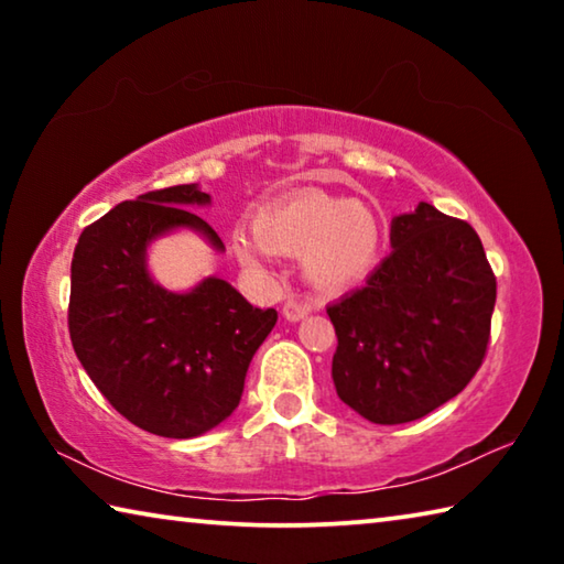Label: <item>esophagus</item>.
Listing matches in <instances>:
<instances>
[{"label":"esophagus","mask_w":564,"mask_h":564,"mask_svg":"<svg viewBox=\"0 0 564 564\" xmlns=\"http://www.w3.org/2000/svg\"><path fill=\"white\" fill-rule=\"evenodd\" d=\"M311 311H313V305L305 303V301H299V299H289L283 303V316H285V321H291V323L303 321Z\"/></svg>","instance_id":"1"}]
</instances>
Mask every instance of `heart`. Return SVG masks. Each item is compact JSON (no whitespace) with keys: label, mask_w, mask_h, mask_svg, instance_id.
Returning a JSON list of instances; mask_svg holds the SVG:
<instances>
[{"label":"heart","mask_w":564,"mask_h":564,"mask_svg":"<svg viewBox=\"0 0 564 564\" xmlns=\"http://www.w3.org/2000/svg\"><path fill=\"white\" fill-rule=\"evenodd\" d=\"M231 243L256 275L271 273L273 253L301 256L311 285L340 293L376 269L383 228L370 206L305 188L263 206L256 226H236Z\"/></svg>","instance_id":"obj_1"}]
</instances>
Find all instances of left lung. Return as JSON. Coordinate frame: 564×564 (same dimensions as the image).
<instances>
[{
    "label": "left lung",
    "instance_id": "left-lung-1",
    "mask_svg": "<svg viewBox=\"0 0 564 564\" xmlns=\"http://www.w3.org/2000/svg\"><path fill=\"white\" fill-rule=\"evenodd\" d=\"M390 246L362 289L328 305L336 393L378 425L433 413L470 383L498 293L475 228L431 204L393 218Z\"/></svg>",
    "mask_w": 564,
    "mask_h": 564
}]
</instances>
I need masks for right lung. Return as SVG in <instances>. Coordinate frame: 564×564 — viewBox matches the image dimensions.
Wrapping results in <instances>:
<instances>
[{
	"mask_svg": "<svg viewBox=\"0 0 564 564\" xmlns=\"http://www.w3.org/2000/svg\"><path fill=\"white\" fill-rule=\"evenodd\" d=\"M208 204L198 184L149 191L84 228L72 259L76 358L123 417L178 441L234 413L253 352L279 321L216 275L184 293L151 279L149 246L178 228L224 251L214 228L191 212Z\"/></svg>",
	"mask_w": 564,
	"mask_h": 564,
	"instance_id": "1",
	"label": "right lung"
}]
</instances>
